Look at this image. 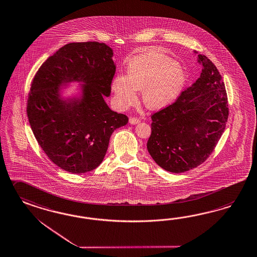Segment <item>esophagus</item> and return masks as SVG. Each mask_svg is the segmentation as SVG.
I'll use <instances>...</instances> for the list:
<instances>
[{
  "instance_id": "34e87169",
  "label": "esophagus",
  "mask_w": 257,
  "mask_h": 257,
  "mask_svg": "<svg viewBox=\"0 0 257 257\" xmlns=\"http://www.w3.org/2000/svg\"><path fill=\"white\" fill-rule=\"evenodd\" d=\"M128 121L132 125H137L138 123H140V119L137 118V117H131Z\"/></svg>"
}]
</instances>
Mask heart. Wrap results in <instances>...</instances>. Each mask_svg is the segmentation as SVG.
Masks as SVG:
<instances>
[{
	"label": "heart",
	"instance_id": "heart-1",
	"mask_svg": "<svg viewBox=\"0 0 257 257\" xmlns=\"http://www.w3.org/2000/svg\"><path fill=\"white\" fill-rule=\"evenodd\" d=\"M184 82L185 73L180 63L161 53L149 51L130 61L126 76L118 74L112 79L113 99L118 108L126 109L136 102V90H143L146 107L158 110L177 98Z\"/></svg>",
	"mask_w": 257,
	"mask_h": 257
}]
</instances>
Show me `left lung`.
Returning <instances> with one entry per match:
<instances>
[{
    "label": "left lung",
    "mask_w": 257,
    "mask_h": 257,
    "mask_svg": "<svg viewBox=\"0 0 257 257\" xmlns=\"http://www.w3.org/2000/svg\"><path fill=\"white\" fill-rule=\"evenodd\" d=\"M202 72L176 100L152 115L147 150L165 171L181 173L202 164L221 138L228 118L225 86L217 68L198 55Z\"/></svg>",
    "instance_id": "1"
}]
</instances>
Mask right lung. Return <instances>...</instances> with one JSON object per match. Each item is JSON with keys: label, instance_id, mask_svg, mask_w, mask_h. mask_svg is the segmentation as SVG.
Returning <instances> with one entry per match:
<instances>
[{"label": "right lung", "instance_id": "obj_1", "mask_svg": "<svg viewBox=\"0 0 257 257\" xmlns=\"http://www.w3.org/2000/svg\"><path fill=\"white\" fill-rule=\"evenodd\" d=\"M112 49L104 43H70L40 67L32 83L27 114L46 156L72 173L93 171L105 157L110 137L127 116L104 100L115 73ZM82 82L78 98L64 99L60 87Z\"/></svg>", "mask_w": 257, "mask_h": 257}]
</instances>
